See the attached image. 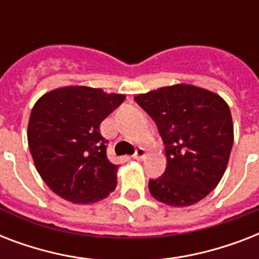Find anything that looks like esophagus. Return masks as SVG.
I'll list each match as a JSON object with an SVG mask.
<instances>
[{
  "label": "esophagus",
  "instance_id": "34e87169",
  "mask_svg": "<svg viewBox=\"0 0 259 259\" xmlns=\"http://www.w3.org/2000/svg\"><path fill=\"white\" fill-rule=\"evenodd\" d=\"M145 156H146V150L144 149V148H138V149L136 150V153H134L133 157L136 158V160H142Z\"/></svg>",
  "mask_w": 259,
  "mask_h": 259
}]
</instances>
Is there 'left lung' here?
I'll return each instance as SVG.
<instances>
[{
  "label": "left lung",
  "mask_w": 259,
  "mask_h": 259,
  "mask_svg": "<svg viewBox=\"0 0 259 259\" xmlns=\"http://www.w3.org/2000/svg\"><path fill=\"white\" fill-rule=\"evenodd\" d=\"M134 101L153 119L165 145V172L149 180L152 196L173 207L204 199L225 175L233 148L229 105L191 84L162 87Z\"/></svg>",
  "instance_id": "left-lung-1"
}]
</instances>
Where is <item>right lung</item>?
<instances>
[{"instance_id": "obj_1", "label": "right lung", "mask_w": 259, "mask_h": 259, "mask_svg": "<svg viewBox=\"0 0 259 259\" xmlns=\"http://www.w3.org/2000/svg\"><path fill=\"white\" fill-rule=\"evenodd\" d=\"M123 101L121 94L70 86L36 102L28 144L38 175L58 196L90 204L115 189L118 165L107 158L101 122Z\"/></svg>"}]
</instances>
